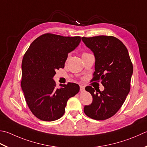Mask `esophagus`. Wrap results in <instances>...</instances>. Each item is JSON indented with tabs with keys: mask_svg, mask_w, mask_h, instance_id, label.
Returning a JSON list of instances; mask_svg holds the SVG:
<instances>
[{
	"mask_svg": "<svg viewBox=\"0 0 147 147\" xmlns=\"http://www.w3.org/2000/svg\"><path fill=\"white\" fill-rule=\"evenodd\" d=\"M85 91V87L84 86L81 85L80 86V92H83Z\"/></svg>",
	"mask_w": 147,
	"mask_h": 147,
	"instance_id": "obj_1",
	"label": "esophagus"
}]
</instances>
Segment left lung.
I'll return each mask as SVG.
<instances>
[{
	"label": "left lung",
	"mask_w": 147,
	"mask_h": 147,
	"mask_svg": "<svg viewBox=\"0 0 147 147\" xmlns=\"http://www.w3.org/2000/svg\"><path fill=\"white\" fill-rule=\"evenodd\" d=\"M82 40L96 59L93 80L101 82L105 87L103 91L96 90V92L90 86L85 87L93 100L91 105L85 106L84 112L94 120L108 119L119 110L130 91L133 64L127 49L116 37H83Z\"/></svg>",
	"instance_id": "left-lung-1"
}]
</instances>
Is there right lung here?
Masks as SVG:
<instances>
[{
  "label": "right lung",
  "mask_w": 147,
  "mask_h": 147,
  "mask_svg": "<svg viewBox=\"0 0 147 147\" xmlns=\"http://www.w3.org/2000/svg\"><path fill=\"white\" fill-rule=\"evenodd\" d=\"M81 37L45 34L31 43L22 60V88L34 115L43 121L58 120L65 113L68 99L80 91L74 83L56 88L55 71L64 67L68 53L75 50Z\"/></svg>",
  "instance_id": "1"
}]
</instances>
